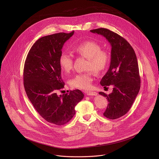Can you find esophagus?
Here are the masks:
<instances>
[{
	"mask_svg": "<svg viewBox=\"0 0 159 159\" xmlns=\"http://www.w3.org/2000/svg\"><path fill=\"white\" fill-rule=\"evenodd\" d=\"M86 94L87 95H97V93L95 92H92V91H87V92H86Z\"/></svg>",
	"mask_w": 159,
	"mask_h": 159,
	"instance_id": "1",
	"label": "esophagus"
}]
</instances>
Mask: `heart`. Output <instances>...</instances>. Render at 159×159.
Instances as JSON below:
<instances>
[{
	"mask_svg": "<svg viewBox=\"0 0 159 159\" xmlns=\"http://www.w3.org/2000/svg\"><path fill=\"white\" fill-rule=\"evenodd\" d=\"M73 51L77 55L87 58L86 68L88 71L76 75L70 81V85L81 89L91 88L93 81L92 70L100 73L108 66L110 62V55L106 50L102 49L98 43L93 41H86L75 46ZM61 69L66 73H69L73 68V59L70 54L62 52L59 59Z\"/></svg>",
	"mask_w": 159,
	"mask_h": 159,
	"instance_id": "obj_1",
	"label": "heart"
}]
</instances>
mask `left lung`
I'll return each instance as SVG.
<instances>
[{"label":"left lung","instance_id":"left-lung-1","mask_svg":"<svg viewBox=\"0 0 159 159\" xmlns=\"http://www.w3.org/2000/svg\"><path fill=\"white\" fill-rule=\"evenodd\" d=\"M103 36L111 46L110 68L100 81L102 86L112 85L113 92L107 95L109 103L103 115L110 119H118L127 113L139 92L141 79L136 54L129 43L117 34L105 28L91 30Z\"/></svg>","mask_w":159,"mask_h":159}]
</instances>
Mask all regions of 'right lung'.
<instances>
[{
    "mask_svg": "<svg viewBox=\"0 0 159 159\" xmlns=\"http://www.w3.org/2000/svg\"><path fill=\"white\" fill-rule=\"evenodd\" d=\"M73 34L61 32L39 39L29 51L24 67V86L29 100L44 119L57 125L72 119L76 105L84 96L79 89L57 94L65 85L59 56L64 44Z\"/></svg>",
    "mask_w": 159,
    "mask_h": 159,
    "instance_id": "right-lung-1",
    "label": "right lung"
}]
</instances>
